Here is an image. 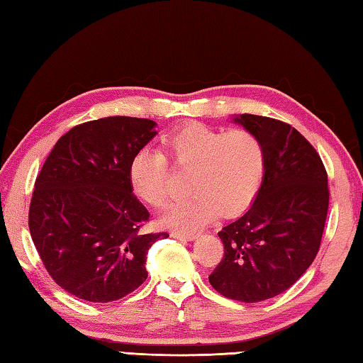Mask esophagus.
Returning a JSON list of instances; mask_svg holds the SVG:
<instances>
[{"mask_svg": "<svg viewBox=\"0 0 363 363\" xmlns=\"http://www.w3.org/2000/svg\"><path fill=\"white\" fill-rule=\"evenodd\" d=\"M171 236L180 240H194L197 238L196 233H180V231H172Z\"/></svg>", "mask_w": 363, "mask_h": 363, "instance_id": "obj_1", "label": "esophagus"}]
</instances>
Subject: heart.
I'll use <instances>...</instances> for the list:
<instances>
[{
    "instance_id": "heart-1",
    "label": "heart",
    "mask_w": 363,
    "mask_h": 363,
    "mask_svg": "<svg viewBox=\"0 0 363 363\" xmlns=\"http://www.w3.org/2000/svg\"><path fill=\"white\" fill-rule=\"evenodd\" d=\"M160 150L141 149L128 166V182L143 202L163 206L169 196V167L188 171V199L166 208L161 223L192 231L220 214L236 216L253 203L265 174V147L248 128L217 130L191 123L167 133Z\"/></svg>"
}]
</instances>
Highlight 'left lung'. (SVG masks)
Here are the masks:
<instances>
[{"label": "left lung", "instance_id": "left-lung-1", "mask_svg": "<svg viewBox=\"0 0 363 363\" xmlns=\"http://www.w3.org/2000/svg\"><path fill=\"white\" fill-rule=\"evenodd\" d=\"M233 121L261 138L265 174L248 211L219 231L225 252L208 279L223 296L257 303L287 291L315 259L329 206L328 174L291 124L248 113Z\"/></svg>", "mask_w": 363, "mask_h": 363}]
</instances>
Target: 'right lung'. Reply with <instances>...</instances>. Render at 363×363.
<instances>
[{"label":"right lung","mask_w":363,"mask_h":363,"mask_svg":"<svg viewBox=\"0 0 363 363\" xmlns=\"http://www.w3.org/2000/svg\"><path fill=\"white\" fill-rule=\"evenodd\" d=\"M155 121L108 116L60 136L35 180L29 206L32 242L63 291L80 300L124 298L147 278L149 211L128 182V166L157 135Z\"/></svg>","instance_id":"obj_1"}]
</instances>
